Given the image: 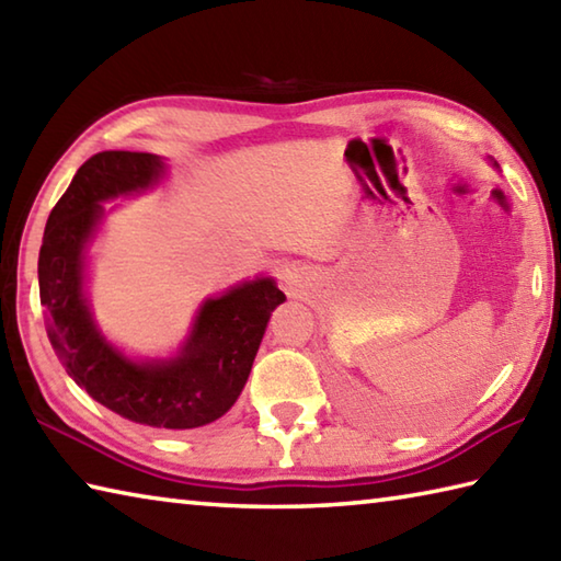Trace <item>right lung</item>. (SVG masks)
I'll use <instances>...</instances> for the list:
<instances>
[{
  "instance_id": "obj_1",
  "label": "right lung",
  "mask_w": 561,
  "mask_h": 561,
  "mask_svg": "<svg viewBox=\"0 0 561 561\" xmlns=\"http://www.w3.org/2000/svg\"><path fill=\"white\" fill-rule=\"evenodd\" d=\"M162 172L152 152L104 150L87 160L48 216L38 287L50 345L94 401L134 423L186 431L221 419L238 401L270 316L287 296L262 277L206 299L170 359L136 362L108 343L84 296V250L104 216L102 202L148 190Z\"/></svg>"
}]
</instances>
